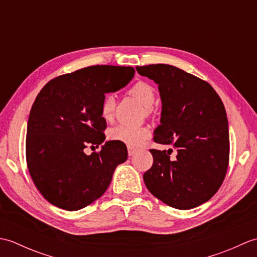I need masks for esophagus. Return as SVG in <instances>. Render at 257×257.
Here are the masks:
<instances>
[{
	"instance_id": "obj_1",
	"label": "esophagus",
	"mask_w": 257,
	"mask_h": 257,
	"mask_svg": "<svg viewBox=\"0 0 257 257\" xmlns=\"http://www.w3.org/2000/svg\"><path fill=\"white\" fill-rule=\"evenodd\" d=\"M136 154V149H133V148H128V155L132 157Z\"/></svg>"
}]
</instances>
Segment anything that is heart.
<instances>
[{"label":"heart","mask_w":257,"mask_h":257,"mask_svg":"<svg viewBox=\"0 0 257 257\" xmlns=\"http://www.w3.org/2000/svg\"><path fill=\"white\" fill-rule=\"evenodd\" d=\"M129 94L136 98L146 109V113H150L151 107L156 101V91L154 87L145 81H138L129 89ZM114 98L112 95H107L101 102V117L105 120H110L114 110ZM109 139L116 143L123 144L130 148H137L149 138L150 132L146 127H129V125L118 124L109 130Z\"/></svg>","instance_id":"heart-1"}]
</instances>
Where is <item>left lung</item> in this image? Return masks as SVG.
Returning <instances> with one entry per match:
<instances>
[{
    "label": "left lung",
    "instance_id": "8db88e82",
    "mask_svg": "<svg viewBox=\"0 0 257 257\" xmlns=\"http://www.w3.org/2000/svg\"><path fill=\"white\" fill-rule=\"evenodd\" d=\"M158 84L162 110L157 144L177 149L150 152L154 165L144 174L147 189L163 203L189 210L209 201L225 178L230 137L226 111L213 87L167 64L136 67Z\"/></svg>",
    "mask_w": 257,
    "mask_h": 257
}]
</instances>
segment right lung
I'll return each instance as SVG.
<instances>
[{
    "label": "right lung",
    "mask_w": 257,
    "mask_h": 257,
    "mask_svg": "<svg viewBox=\"0 0 257 257\" xmlns=\"http://www.w3.org/2000/svg\"><path fill=\"white\" fill-rule=\"evenodd\" d=\"M133 67L96 65L58 76L33 103L26 133V162L33 182L57 207L77 211L105 193L127 147L107 141L87 156V146L105 141L101 102L133 79Z\"/></svg>",
    "instance_id": "1"
}]
</instances>
